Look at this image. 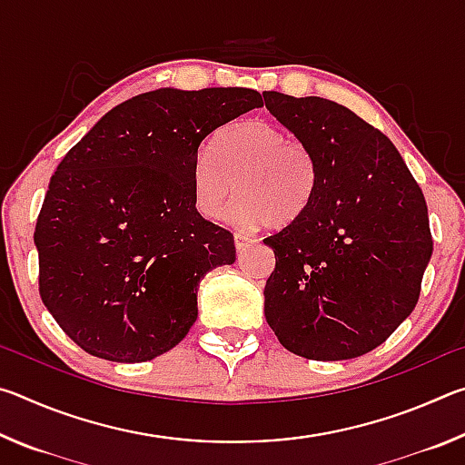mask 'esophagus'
Masks as SVG:
<instances>
[{
	"label": "esophagus",
	"mask_w": 465,
	"mask_h": 465,
	"mask_svg": "<svg viewBox=\"0 0 465 465\" xmlns=\"http://www.w3.org/2000/svg\"><path fill=\"white\" fill-rule=\"evenodd\" d=\"M233 242H235V248H238V252H243L246 248H250L252 243H254V240L248 238L246 233H235Z\"/></svg>",
	"instance_id": "34e87169"
}]
</instances>
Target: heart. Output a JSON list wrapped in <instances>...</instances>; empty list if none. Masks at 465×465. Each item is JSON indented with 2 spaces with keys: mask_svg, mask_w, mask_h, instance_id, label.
<instances>
[{
  "mask_svg": "<svg viewBox=\"0 0 465 465\" xmlns=\"http://www.w3.org/2000/svg\"><path fill=\"white\" fill-rule=\"evenodd\" d=\"M236 184L233 185L232 183ZM320 186L318 157L264 119L232 123L193 163V199L199 215L217 222L233 191L230 222L238 227H287L308 213Z\"/></svg>",
  "mask_w": 465,
  "mask_h": 465,
  "instance_id": "b5f03b06",
  "label": "heart"
}]
</instances>
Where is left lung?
Here are the masks:
<instances>
[{"instance_id": "left-lung-1", "label": "left lung", "mask_w": 465, "mask_h": 465, "mask_svg": "<svg viewBox=\"0 0 465 465\" xmlns=\"http://www.w3.org/2000/svg\"><path fill=\"white\" fill-rule=\"evenodd\" d=\"M262 96L320 166L308 213L264 238L277 258L266 322L299 357H361L419 302L432 254L424 194L391 141L352 110L318 96Z\"/></svg>"}]
</instances>
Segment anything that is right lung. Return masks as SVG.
Segmentation results:
<instances>
[{"label": "right lung", "instance_id": "right-lung-1", "mask_svg": "<svg viewBox=\"0 0 465 465\" xmlns=\"http://www.w3.org/2000/svg\"><path fill=\"white\" fill-rule=\"evenodd\" d=\"M258 106L248 88L145 92L63 157L36 219L38 291L85 352L141 363L188 334L201 279L235 261L233 235L194 207V157Z\"/></svg>", "mask_w": 465, "mask_h": 465}]
</instances>
